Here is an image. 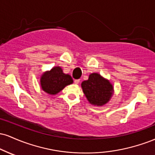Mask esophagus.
Masks as SVG:
<instances>
[{"instance_id": "esophagus-1", "label": "esophagus", "mask_w": 155, "mask_h": 155, "mask_svg": "<svg viewBox=\"0 0 155 155\" xmlns=\"http://www.w3.org/2000/svg\"><path fill=\"white\" fill-rule=\"evenodd\" d=\"M80 82V79H75L74 80V83L75 84H79Z\"/></svg>"}]
</instances>
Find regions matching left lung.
<instances>
[{
    "mask_svg": "<svg viewBox=\"0 0 155 155\" xmlns=\"http://www.w3.org/2000/svg\"><path fill=\"white\" fill-rule=\"evenodd\" d=\"M81 87L89 102L95 106L106 104L113 95V87L109 81L95 73L81 83Z\"/></svg>",
    "mask_w": 155,
    "mask_h": 155,
    "instance_id": "8db88e82",
    "label": "left lung"
}]
</instances>
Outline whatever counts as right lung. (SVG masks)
Masks as SVG:
<instances>
[{
	"instance_id": "right-lung-1",
	"label": "right lung",
	"mask_w": 155,
	"mask_h": 155,
	"mask_svg": "<svg viewBox=\"0 0 155 155\" xmlns=\"http://www.w3.org/2000/svg\"><path fill=\"white\" fill-rule=\"evenodd\" d=\"M73 83L71 76L65 74L60 67H54L46 72L41 78V85L44 91L50 95H55L67 85Z\"/></svg>"
}]
</instances>
